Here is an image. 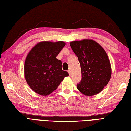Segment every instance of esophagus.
Segmentation results:
<instances>
[{"mask_svg": "<svg viewBox=\"0 0 131 131\" xmlns=\"http://www.w3.org/2000/svg\"><path fill=\"white\" fill-rule=\"evenodd\" d=\"M67 71H68V73H69V74L71 75V71H70V70H68Z\"/></svg>", "mask_w": 131, "mask_h": 131, "instance_id": "obj_1", "label": "esophagus"}]
</instances>
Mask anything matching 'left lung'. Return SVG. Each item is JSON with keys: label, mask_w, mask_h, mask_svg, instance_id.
Listing matches in <instances>:
<instances>
[{"label": "left lung", "mask_w": 131, "mask_h": 131, "mask_svg": "<svg viewBox=\"0 0 131 131\" xmlns=\"http://www.w3.org/2000/svg\"><path fill=\"white\" fill-rule=\"evenodd\" d=\"M70 45L81 68L82 79L77 84V88L87 96L98 94L110 79L112 70L108 55L92 40L74 41Z\"/></svg>", "instance_id": "8db88e82"}]
</instances>
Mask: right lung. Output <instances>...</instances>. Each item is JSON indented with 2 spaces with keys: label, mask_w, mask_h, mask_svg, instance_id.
<instances>
[{
  "label": "right lung",
  "mask_w": 131,
  "mask_h": 131,
  "mask_svg": "<svg viewBox=\"0 0 131 131\" xmlns=\"http://www.w3.org/2000/svg\"><path fill=\"white\" fill-rule=\"evenodd\" d=\"M66 45L64 42H42L32 48L26 57L24 75L30 87L42 95H48L57 88L66 76L62 62L56 57Z\"/></svg>",
  "instance_id": "add662e5"
}]
</instances>
